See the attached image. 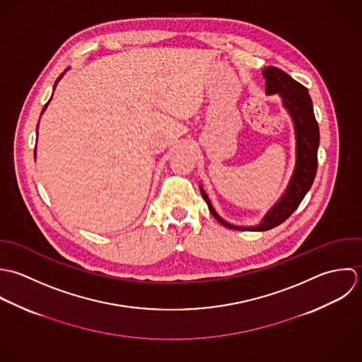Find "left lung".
Listing matches in <instances>:
<instances>
[{"label":"left lung","mask_w":362,"mask_h":362,"mask_svg":"<svg viewBox=\"0 0 362 362\" xmlns=\"http://www.w3.org/2000/svg\"><path fill=\"white\" fill-rule=\"evenodd\" d=\"M262 73L266 79V93H277L281 98L283 107L288 112L289 117L293 123L295 166L283 196L255 226L233 225L219 217L206 190L203 189V185L200 183L202 196L206 200L213 217L223 226L238 230L262 232L283 223L298 209V206L312 187L317 169V148L320 136L308 89L277 67H266Z\"/></svg>","instance_id":"obj_1"}]
</instances>
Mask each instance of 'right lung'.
I'll return each instance as SVG.
<instances>
[{"mask_svg":"<svg viewBox=\"0 0 362 362\" xmlns=\"http://www.w3.org/2000/svg\"><path fill=\"white\" fill-rule=\"evenodd\" d=\"M66 71H67V70H66ZM66 71H64V73L62 74V75H60V76H59V78H57V81H56V83H54V88H53V89H56V86H57V83H59V81H60V79H62V78H63V75H64V74H66ZM50 100H52V98H50V99H49V102H50ZM49 102H47V103H46V105H45V107H43V110H42V115H43V113H45V110H46V107H47V105H49ZM35 156H36V151H35Z\"/></svg>","mask_w":362,"mask_h":362,"instance_id":"add662e5","label":"right lung"}]
</instances>
